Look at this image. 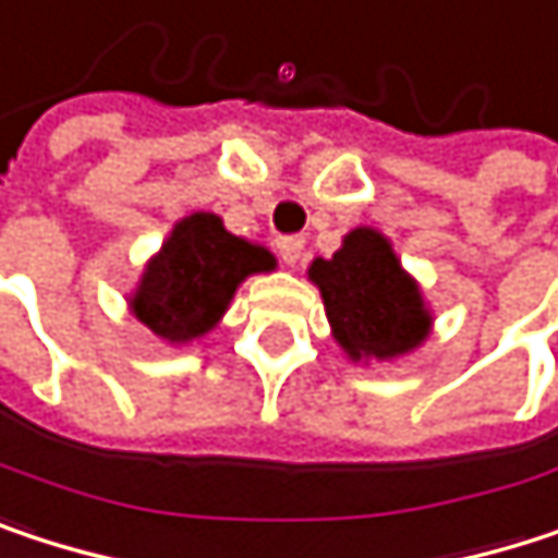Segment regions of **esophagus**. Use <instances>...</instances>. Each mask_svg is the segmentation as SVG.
Masks as SVG:
<instances>
[{"label":"esophagus","mask_w":558,"mask_h":558,"mask_svg":"<svg viewBox=\"0 0 558 558\" xmlns=\"http://www.w3.org/2000/svg\"><path fill=\"white\" fill-rule=\"evenodd\" d=\"M278 252L283 265H296L303 258V239L300 235H283L278 242Z\"/></svg>","instance_id":"obj_1"}]
</instances>
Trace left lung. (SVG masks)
<instances>
[{"mask_svg": "<svg viewBox=\"0 0 558 558\" xmlns=\"http://www.w3.org/2000/svg\"><path fill=\"white\" fill-rule=\"evenodd\" d=\"M306 278L316 283L332 339L349 362H397L433 332V310L416 278L400 265L385 232L359 226L332 258H313Z\"/></svg>", "mask_w": 558, "mask_h": 558, "instance_id": "left-lung-1", "label": "left lung"}]
</instances>
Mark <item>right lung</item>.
<instances>
[{"label":"right lung","instance_id":"add662e5","mask_svg":"<svg viewBox=\"0 0 558 558\" xmlns=\"http://www.w3.org/2000/svg\"><path fill=\"white\" fill-rule=\"evenodd\" d=\"M278 258L242 235H232L216 213H190L173 222L161 248L145 262L129 313L173 349L213 332L235 290L252 275H268Z\"/></svg>","mask_w":558,"mask_h":558}]
</instances>
